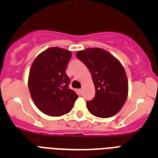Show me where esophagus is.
<instances>
[{"label":"esophagus","mask_w":158,"mask_h":158,"mask_svg":"<svg viewBox=\"0 0 158 158\" xmlns=\"http://www.w3.org/2000/svg\"><path fill=\"white\" fill-rule=\"evenodd\" d=\"M78 91H79V93H80L81 94H82V93H83V89H80Z\"/></svg>","instance_id":"1"}]
</instances>
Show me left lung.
Segmentation results:
<instances>
[{
	"label": "left lung",
	"instance_id": "8db88e82",
	"mask_svg": "<svg viewBox=\"0 0 158 158\" xmlns=\"http://www.w3.org/2000/svg\"><path fill=\"white\" fill-rule=\"evenodd\" d=\"M77 57L85 64L93 77L95 97L86 103L89 112L109 118L120 111L128 96V81L120 62L102 48H87Z\"/></svg>",
	"mask_w": 158,
	"mask_h": 158
}]
</instances>
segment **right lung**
<instances>
[{"mask_svg":"<svg viewBox=\"0 0 158 158\" xmlns=\"http://www.w3.org/2000/svg\"><path fill=\"white\" fill-rule=\"evenodd\" d=\"M71 51L50 47L40 53L32 62L28 76V89L38 109L49 116H62L69 112L78 96L69 88L65 69Z\"/></svg>","mask_w":158,"mask_h":158,"instance_id":"right-lung-1","label":"right lung"}]
</instances>
